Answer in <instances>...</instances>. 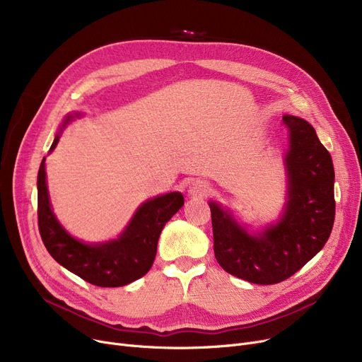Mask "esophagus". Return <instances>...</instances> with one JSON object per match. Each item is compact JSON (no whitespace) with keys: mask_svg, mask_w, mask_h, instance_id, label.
<instances>
[{"mask_svg":"<svg viewBox=\"0 0 362 362\" xmlns=\"http://www.w3.org/2000/svg\"><path fill=\"white\" fill-rule=\"evenodd\" d=\"M187 192H189V195H191V197H197V198L206 197L208 192H210V185H208L205 180L197 179L191 185H189Z\"/></svg>","mask_w":362,"mask_h":362,"instance_id":"esophagus-1","label":"esophagus"}]
</instances>
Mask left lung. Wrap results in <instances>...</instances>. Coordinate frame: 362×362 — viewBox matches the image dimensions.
<instances>
[{"instance_id":"left-lung-1","label":"left lung","mask_w":362,"mask_h":362,"mask_svg":"<svg viewBox=\"0 0 362 362\" xmlns=\"http://www.w3.org/2000/svg\"><path fill=\"white\" fill-rule=\"evenodd\" d=\"M281 123L289 149L284 156L288 198L280 218L250 233L230 210L208 202L217 262L227 273L255 284H274L300 270L321 251L334 223V168L329 151L307 120L286 114Z\"/></svg>"}]
</instances>
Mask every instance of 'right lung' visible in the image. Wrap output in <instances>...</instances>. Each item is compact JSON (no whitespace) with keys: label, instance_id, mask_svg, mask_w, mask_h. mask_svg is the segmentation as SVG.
<instances>
[{"label":"right lung","instance_id":"add662e5","mask_svg":"<svg viewBox=\"0 0 362 362\" xmlns=\"http://www.w3.org/2000/svg\"><path fill=\"white\" fill-rule=\"evenodd\" d=\"M81 112L67 114L62 130ZM55 135L49 152L57 146ZM185 204L180 192L145 201L117 239L86 243L73 238L57 220L48 195L45 158L37 171V226L49 255L73 274L101 288H119L145 276L156 259L157 243L165 223Z\"/></svg>","mask_w":362,"mask_h":362}]
</instances>
